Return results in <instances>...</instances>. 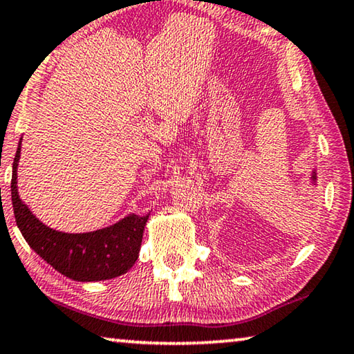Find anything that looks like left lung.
<instances>
[{"instance_id":"8db88e82","label":"left lung","mask_w":354,"mask_h":354,"mask_svg":"<svg viewBox=\"0 0 354 354\" xmlns=\"http://www.w3.org/2000/svg\"><path fill=\"white\" fill-rule=\"evenodd\" d=\"M312 180H313V185L317 183V172H315V171H313V174H312Z\"/></svg>"}]
</instances>
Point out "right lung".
Segmentation results:
<instances>
[{"label":"right lung","instance_id":"1","mask_svg":"<svg viewBox=\"0 0 354 354\" xmlns=\"http://www.w3.org/2000/svg\"><path fill=\"white\" fill-rule=\"evenodd\" d=\"M20 144L12 165L10 194L15 221L28 245L59 274L75 281H100L127 274L139 257L149 215H128L115 225L93 232L68 234L52 230L37 220L19 198Z\"/></svg>","mask_w":354,"mask_h":354}]
</instances>
